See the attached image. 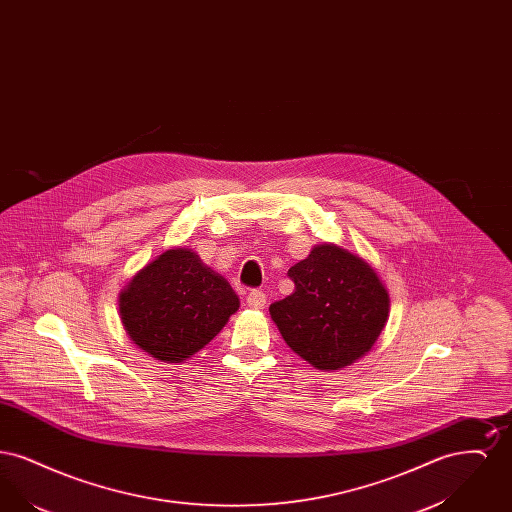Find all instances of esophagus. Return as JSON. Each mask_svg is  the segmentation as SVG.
<instances>
[{
    "mask_svg": "<svg viewBox=\"0 0 512 512\" xmlns=\"http://www.w3.org/2000/svg\"><path fill=\"white\" fill-rule=\"evenodd\" d=\"M245 301H247V307H249V309L259 311V309H263V307L267 305V295L263 292H259V290H253V292H249Z\"/></svg>",
    "mask_w": 512,
    "mask_h": 512,
    "instance_id": "34e87169",
    "label": "esophagus"
}]
</instances>
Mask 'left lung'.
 <instances>
[{
    "label": "left lung",
    "instance_id": "obj_1",
    "mask_svg": "<svg viewBox=\"0 0 512 512\" xmlns=\"http://www.w3.org/2000/svg\"><path fill=\"white\" fill-rule=\"evenodd\" d=\"M288 276L295 290L268 311L293 353L318 370H340L372 349L390 317V293L363 257L318 244Z\"/></svg>",
    "mask_w": 512,
    "mask_h": 512
}]
</instances>
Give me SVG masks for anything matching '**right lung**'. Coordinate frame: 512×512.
Returning a JSON list of instances; mask_svg holds the SVG:
<instances>
[{
	"label": "right lung",
	"instance_id": "add662e5",
	"mask_svg": "<svg viewBox=\"0 0 512 512\" xmlns=\"http://www.w3.org/2000/svg\"><path fill=\"white\" fill-rule=\"evenodd\" d=\"M240 299L194 249L172 247L138 270L119 293L128 338L161 363H182L213 340Z\"/></svg>",
	"mask_w": 512,
	"mask_h": 512
}]
</instances>
